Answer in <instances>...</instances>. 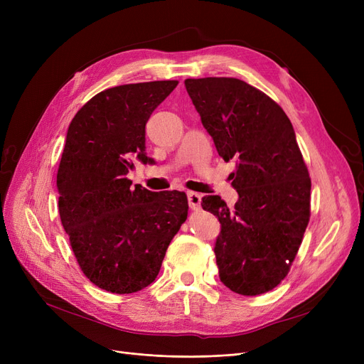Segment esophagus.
<instances>
[{
    "label": "esophagus",
    "instance_id": "1",
    "mask_svg": "<svg viewBox=\"0 0 364 364\" xmlns=\"http://www.w3.org/2000/svg\"><path fill=\"white\" fill-rule=\"evenodd\" d=\"M187 200H188V205L192 209H199L200 208V202H202V196L199 193H195V192H187Z\"/></svg>",
    "mask_w": 364,
    "mask_h": 364
}]
</instances>
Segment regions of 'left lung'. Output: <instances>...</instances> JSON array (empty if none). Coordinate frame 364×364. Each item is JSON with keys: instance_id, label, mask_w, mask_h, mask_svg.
Masks as SVG:
<instances>
[{"instance_id": "left-lung-1", "label": "left lung", "mask_w": 364, "mask_h": 364, "mask_svg": "<svg viewBox=\"0 0 364 364\" xmlns=\"http://www.w3.org/2000/svg\"><path fill=\"white\" fill-rule=\"evenodd\" d=\"M184 85L218 155L236 159L235 208L217 195L202 198L221 224L214 247L220 280L240 295L265 294L288 274L310 221L311 180L294 127L274 100L245 81Z\"/></svg>"}]
</instances>
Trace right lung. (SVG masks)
Listing matches in <instances>:
<instances>
[{
  "label": "right lung",
  "mask_w": 364,
  "mask_h": 364,
  "mask_svg": "<svg viewBox=\"0 0 364 364\" xmlns=\"http://www.w3.org/2000/svg\"><path fill=\"white\" fill-rule=\"evenodd\" d=\"M178 81L99 92L72 119L57 171L59 213L84 274L100 289L132 294L156 279L187 218L183 192H150L127 178L146 155V124Z\"/></svg>",
  "instance_id": "right-lung-1"
}]
</instances>
